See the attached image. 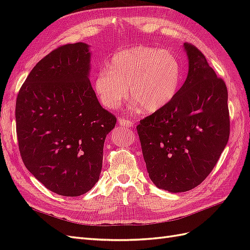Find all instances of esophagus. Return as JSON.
I'll use <instances>...</instances> for the list:
<instances>
[{"label":"esophagus","mask_w":250,"mask_h":250,"mask_svg":"<svg viewBox=\"0 0 250 250\" xmlns=\"http://www.w3.org/2000/svg\"><path fill=\"white\" fill-rule=\"evenodd\" d=\"M119 124H120L121 126H122V127H124V128H130V127L133 126V122H132V121L124 119V118L119 120Z\"/></svg>","instance_id":"obj_1"}]
</instances>
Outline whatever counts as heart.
<instances>
[{"label":"heart","mask_w":250,"mask_h":250,"mask_svg":"<svg viewBox=\"0 0 250 250\" xmlns=\"http://www.w3.org/2000/svg\"><path fill=\"white\" fill-rule=\"evenodd\" d=\"M180 80L181 66L171 52L135 47L112 56L108 69H101L96 74L95 89L104 106L116 108L129 88L135 104L153 112L174 99Z\"/></svg>","instance_id":"obj_1"}]
</instances>
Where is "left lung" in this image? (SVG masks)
<instances>
[{
	"mask_svg": "<svg viewBox=\"0 0 250 250\" xmlns=\"http://www.w3.org/2000/svg\"><path fill=\"white\" fill-rule=\"evenodd\" d=\"M188 73L174 99L137 126L153 184L171 193L199 186L229 138L228 88L201 51L186 42Z\"/></svg>",
	"mask_w": 250,
	"mask_h": 250,
	"instance_id": "obj_1",
	"label": "left lung"
}]
</instances>
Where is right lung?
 Returning <instances> with one entry per match:
<instances>
[{"mask_svg": "<svg viewBox=\"0 0 250 250\" xmlns=\"http://www.w3.org/2000/svg\"><path fill=\"white\" fill-rule=\"evenodd\" d=\"M89 62L86 43L60 46L36 63L17 98L22 162L48 190L69 197L99 180L104 141L117 123L97 99Z\"/></svg>", "mask_w": 250, "mask_h": 250, "instance_id": "add662e5", "label": "right lung"}]
</instances>
